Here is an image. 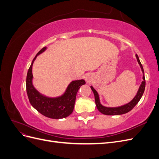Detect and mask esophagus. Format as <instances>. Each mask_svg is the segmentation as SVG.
Listing matches in <instances>:
<instances>
[{
    "label": "esophagus",
    "mask_w": 159,
    "mask_h": 159,
    "mask_svg": "<svg viewBox=\"0 0 159 159\" xmlns=\"http://www.w3.org/2000/svg\"><path fill=\"white\" fill-rule=\"evenodd\" d=\"M85 81H86V82H88V83H89V82H90V80H91V79H90V78H89V75H85Z\"/></svg>",
    "instance_id": "1"
}]
</instances>
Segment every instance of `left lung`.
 Segmentation results:
<instances>
[{
	"instance_id": "obj_1",
	"label": "left lung",
	"mask_w": 159,
	"mask_h": 159,
	"mask_svg": "<svg viewBox=\"0 0 159 159\" xmlns=\"http://www.w3.org/2000/svg\"><path fill=\"white\" fill-rule=\"evenodd\" d=\"M135 56H136L138 63H139V66H140L141 70L143 71V80L142 81L140 87H139V89L137 91V95L134 96V98L129 103H128L125 105H122V106L116 107H105V106H103V105H102V103H100L99 96L98 91H96L92 87V86H91V89L93 91L94 96H95L96 107H97L99 112H101L104 115H118L125 114V113H127L129 111H131L138 103L139 101H140L141 98H142L144 91H145V74H144V70H143V66L141 63L140 60H139V56H137V54H136Z\"/></svg>"
}]
</instances>
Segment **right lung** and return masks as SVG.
Returning a JSON list of instances; mask_svg holds the SVG:
<instances>
[{
  "label": "right lung",
  "mask_w": 159,
  "mask_h": 159,
  "mask_svg": "<svg viewBox=\"0 0 159 159\" xmlns=\"http://www.w3.org/2000/svg\"><path fill=\"white\" fill-rule=\"evenodd\" d=\"M46 47L38 52L33 59L26 76V92L32 106L44 116L51 119H62L68 117L73 112L76 95L82 85L84 80L72 81L63 95L56 98H49L41 94L32 84V65L36 57L44 52Z\"/></svg>",
  "instance_id": "1"
}]
</instances>
